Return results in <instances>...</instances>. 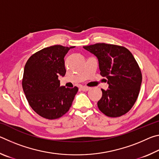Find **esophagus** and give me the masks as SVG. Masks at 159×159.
<instances>
[{
  "instance_id": "34e87169",
  "label": "esophagus",
  "mask_w": 159,
  "mask_h": 159,
  "mask_svg": "<svg viewBox=\"0 0 159 159\" xmlns=\"http://www.w3.org/2000/svg\"><path fill=\"white\" fill-rule=\"evenodd\" d=\"M80 89L83 91H88V90H90V88L87 87V86H81V87H80Z\"/></svg>"
}]
</instances>
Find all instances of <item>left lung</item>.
<instances>
[{"label":"left lung","instance_id":"1","mask_svg":"<svg viewBox=\"0 0 159 159\" xmlns=\"http://www.w3.org/2000/svg\"><path fill=\"white\" fill-rule=\"evenodd\" d=\"M98 59L102 76L109 89L102 91L99 109L109 117H119L131 109L138 98L142 76L133 54L120 45L96 43L83 46Z\"/></svg>","mask_w":159,"mask_h":159}]
</instances>
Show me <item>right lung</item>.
<instances>
[{
    "instance_id": "1",
    "label": "right lung",
    "mask_w": 159,
    "mask_h": 159,
    "mask_svg": "<svg viewBox=\"0 0 159 159\" xmlns=\"http://www.w3.org/2000/svg\"><path fill=\"white\" fill-rule=\"evenodd\" d=\"M74 47L45 48L32 55L24 70L22 88L29 105L47 119L60 118L69 111L79 88L60 86L59 76L66 74L64 56Z\"/></svg>"
}]
</instances>
